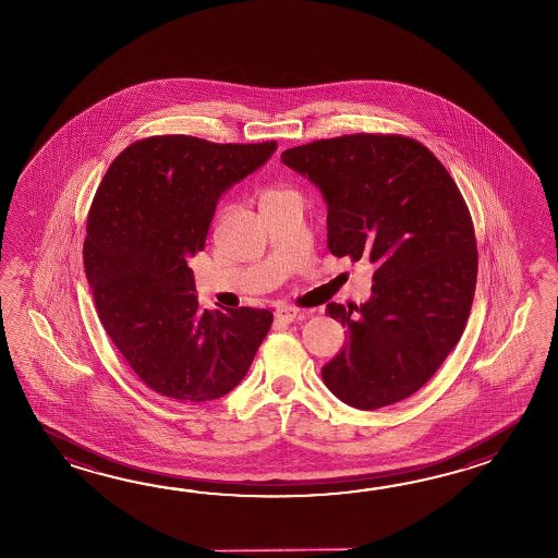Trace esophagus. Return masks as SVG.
<instances>
[{
  "label": "esophagus",
  "instance_id": "obj_1",
  "mask_svg": "<svg viewBox=\"0 0 558 558\" xmlns=\"http://www.w3.org/2000/svg\"><path fill=\"white\" fill-rule=\"evenodd\" d=\"M296 317H301V311L296 307H291V305H281V307H277V311H275V319L281 320V323H293Z\"/></svg>",
  "mask_w": 558,
  "mask_h": 558
}]
</instances>
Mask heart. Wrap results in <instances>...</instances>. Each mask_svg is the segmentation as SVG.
<instances>
[{
  "mask_svg": "<svg viewBox=\"0 0 558 558\" xmlns=\"http://www.w3.org/2000/svg\"><path fill=\"white\" fill-rule=\"evenodd\" d=\"M284 191L279 190H269L263 193L262 202H267V199H271V197H277V195H283Z\"/></svg>",
  "mask_w": 558,
  "mask_h": 558,
  "instance_id": "obj_1",
  "label": "heart"
}]
</instances>
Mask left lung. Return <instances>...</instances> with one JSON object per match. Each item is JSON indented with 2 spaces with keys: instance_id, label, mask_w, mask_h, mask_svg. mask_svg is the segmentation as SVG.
Instances as JSON below:
<instances>
[{
  "instance_id": "obj_1",
  "label": "left lung",
  "mask_w": 558,
  "mask_h": 558,
  "mask_svg": "<svg viewBox=\"0 0 558 558\" xmlns=\"http://www.w3.org/2000/svg\"><path fill=\"white\" fill-rule=\"evenodd\" d=\"M281 161L319 187L332 255L377 267L356 317L327 305L349 343L320 368L323 380L355 409L399 403L437 373L471 313L478 257L463 195L439 159L403 135L320 140Z\"/></svg>"
}]
</instances>
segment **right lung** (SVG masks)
<instances>
[{
	"label": "right lung",
	"instance_id": "right-lung-1",
	"mask_svg": "<svg viewBox=\"0 0 558 558\" xmlns=\"http://www.w3.org/2000/svg\"><path fill=\"white\" fill-rule=\"evenodd\" d=\"M275 149L147 137L118 155L95 193L84 265L97 315L135 375L167 399L233 391L271 329L267 308L202 311L187 259L205 247L221 195Z\"/></svg>",
	"mask_w": 558,
	"mask_h": 558
}]
</instances>
